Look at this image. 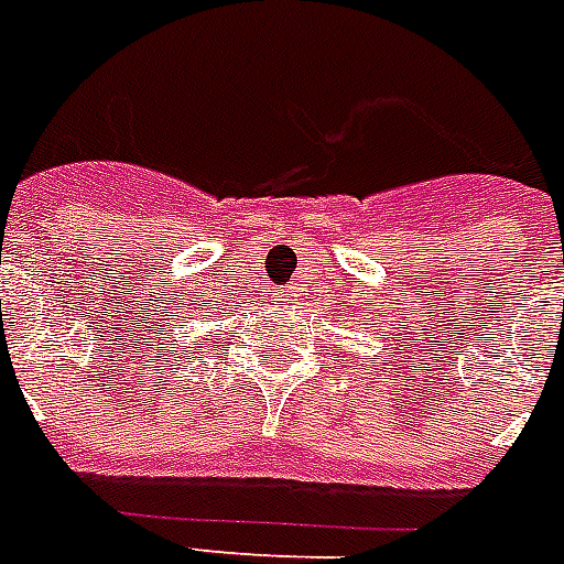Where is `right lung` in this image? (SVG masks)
Instances as JSON below:
<instances>
[{
  "label": "right lung",
  "instance_id": "obj_1",
  "mask_svg": "<svg viewBox=\"0 0 564 564\" xmlns=\"http://www.w3.org/2000/svg\"><path fill=\"white\" fill-rule=\"evenodd\" d=\"M193 306H198V300H193ZM198 315H202V308H198ZM193 321H196V317H189V321H177V324H181V327H189ZM166 336H172L169 341H177V345H175L177 350L184 347V341H186L184 333H166ZM177 350H175V357H177ZM166 357H172V347H166ZM166 362H169V359H166Z\"/></svg>",
  "mask_w": 564,
  "mask_h": 564
}]
</instances>
